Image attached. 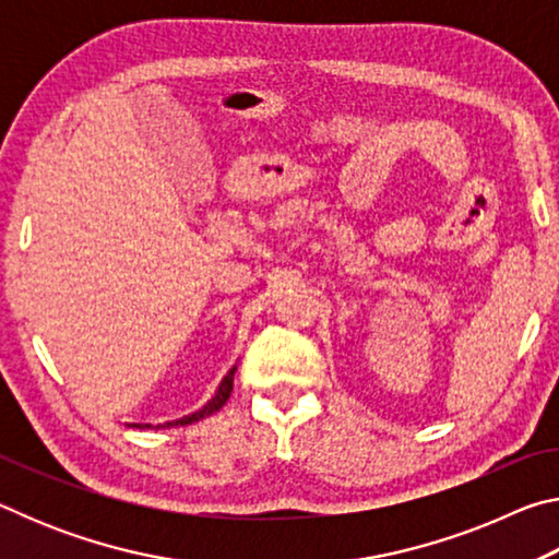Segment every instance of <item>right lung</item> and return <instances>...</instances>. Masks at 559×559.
<instances>
[{"mask_svg": "<svg viewBox=\"0 0 559 559\" xmlns=\"http://www.w3.org/2000/svg\"><path fill=\"white\" fill-rule=\"evenodd\" d=\"M234 372H236V367H231V370L226 372V377H224L222 384H219V390L214 392L212 400L206 402V404L202 406V409H197L194 414H189V416H182V419H177V421H167L165 427H187V424H194V421L204 419V416H212L214 412H219L222 406L226 404V400H229L231 390H234ZM130 427H138V429H150V424H130Z\"/></svg>", "mask_w": 559, "mask_h": 559, "instance_id": "right-lung-1", "label": "right lung"}]
</instances>
